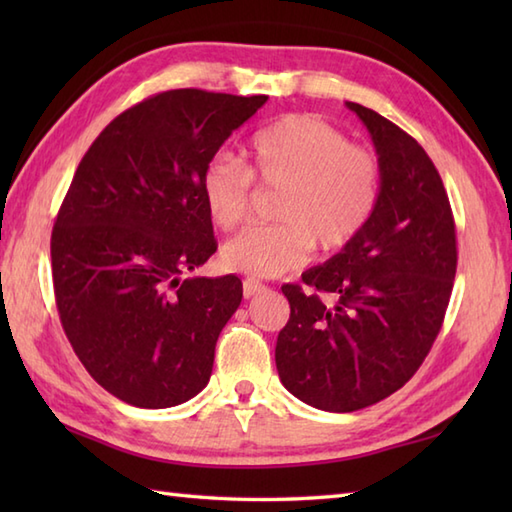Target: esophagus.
Instances as JSON below:
<instances>
[{"mask_svg":"<svg viewBox=\"0 0 512 512\" xmlns=\"http://www.w3.org/2000/svg\"><path fill=\"white\" fill-rule=\"evenodd\" d=\"M266 290V286L262 284V281H257V279H244V297L246 299H250V297H255V295H259V292H264Z\"/></svg>","mask_w":512,"mask_h":512,"instance_id":"34e87169","label":"esophagus"}]
</instances>
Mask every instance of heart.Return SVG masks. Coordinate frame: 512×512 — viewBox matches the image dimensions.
I'll list each match as a JSON object with an SVG mask.
<instances>
[{
  "label": "heart",
  "mask_w": 512,
  "mask_h": 512,
  "mask_svg": "<svg viewBox=\"0 0 512 512\" xmlns=\"http://www.w3.org/2000/svg\"><path fill=\"white\" fill-rule=\"evenodd\" d=\"M253 180L281 189L279 224L250 226L228 239L224 264L253 277H277L306 262L312 244L325 253L350 246L372 220L383 171L372 151L317 116H286L255 134L246 167L215 158L202 173V200L211 222L231 231L242 224Z\"/></svg>",
  "instance_id": "heart-1"
}]
</instances>
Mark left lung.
<instances>
[{
    "label": "left lung",
    "mask_w": 512,
    "mask_h": 512,
    "mask_svg": "<svg viewBox=\"0 0 512 512\" xmlns=\"http://www.w3.org/2000/svg\"><path fill=\"white\" fill-rule=\"evenodd\" d=\"M345 105L367 127L383 171L376 213L350 246L301 275L312 292L281 286L290 319L275 347L290 394L334 413L374 405L418 372L458 268L449 195L427 151L369 107Z\"/></svg>",
    "instance_id": "obj_1"
}]
</instances>
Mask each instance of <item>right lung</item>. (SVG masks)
Wrapping results in <instances>:
<instances>
[{"label": "right lung", "mask_w": 512, "mask_h": 512, "mask_svg": "<svg viewBox=\"0 0 512 512\" xmlns=\"http://www.w3.org/2000/svg\"><path fill=\"white\" fill-rule=\"evenodd\" d=\"M268 96L169 90L118 114L52 228V284L83 367L127 405L187 402L211 378L242 281L187 277L215 250L202 173Z\"/></svg>", "instance_id": "right-lung-1"}]
</instances>
